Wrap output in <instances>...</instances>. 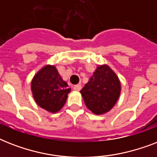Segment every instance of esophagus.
I'll use <instances>...</instances> for the list:
<instances>
[{
	"label": "esophagus",
	"instance_id": "esophagus-1",
	"mask_svg": "<svg viewBox=\"0 0 157 157\" xmlns=\"http://www.w3.org/2000/svg\"><path fill=\"white\" fill-rule=\"evenodd\" d=\"M73 90L76 91H80L81 90V85H76L73 86Z\"/></svg>",
	"mask_w": 157,
	"mask_h": 157
}]
</instances>
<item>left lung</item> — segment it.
Returning a JSON list of instances; mask_svg holds the SVG:
<instances>
[{
  "mask_svg": "<svg viewBox=\"0 0 157 157\" xmlns=\"http://www.w3.org/2000/svg\"><path fill=\"white\" fill-rule=\"evenodd\" d=\"M121 91L120 79L107 64L98 65L93 76L80 92L90 111L95 115L107 113L119 99Z\"/></svg>",
  "mask_w": 157,
  "mask_h": 157,
  "instance_id": "8db88e82",
  "label": "left lung"
}]
</instances>
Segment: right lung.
<instances>
[{
  "label": "right lung",
  "mask_w": 157,
  "mask_h": 157,
  "mask_svg": "<svg viewBox=\"0 0 157 157\" xmlns=\"http://www.w3.org/2000/svg\"><path fill=\"white\" fill-rule=\"evenodd\" d=\"M31 90L38 106L51 113H56L63 108L71 92L56 67L50 64L41 67L33 76Z\"/></svg>",
  "instance_id": "1"
}]
</instances>
